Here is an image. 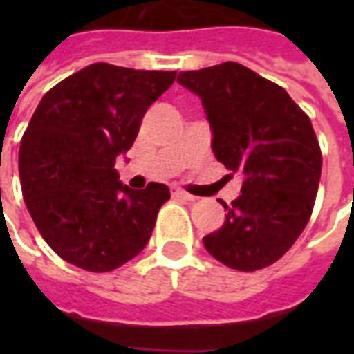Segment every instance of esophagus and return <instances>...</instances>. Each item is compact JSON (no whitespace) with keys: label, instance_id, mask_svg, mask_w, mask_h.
I'll use <instances>...</instances> for the list:
<instances>
[{"label":"esophagus","instance_id":"34e87169","mask_svg":"<svg viewBox=\"0 0 354 354\" xmlns=\"http://www.w3.org/2000/svg\"><path fill=\"white\" fill-rule=\"evenodd\" d=\"M172 194H174V196H176V198L189 200V202H191V200H194V196H193V194L185 193V191H183V189H174V191H172Z\"/></svg>","mask_w":354,"mask_h":354}]
</instances>
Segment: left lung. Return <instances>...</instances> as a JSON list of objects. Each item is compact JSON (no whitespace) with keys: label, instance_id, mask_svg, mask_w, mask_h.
I'll return each instance as SVG.
<instances>
[{"label":"left lung","instance_id":"8db88e82","mask_svg":"<svg viewBox=\"0 0 354 354\" xmlns=\"http://www.w3.org/2000/svg\"><path fill=\"white\" fill-rule=\"evenodd\" d=\"M178 82L200 97L216 160L242 176L241 194L221 200L226 218L202 239L205 250L241 272L274 264L313 215L322 152L310 119L281 86L236 62L180 71Z\"/></svg>","mask_w":354,"mask_h":354}]
</instances>
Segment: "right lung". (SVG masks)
Here are the masks:
<instances>
[{
  "instance_id": "1",
  "label": "right lung",
  "mask_w": 354,
  "mask_h": 354,
  "mask_svg": "<svg viewBox=\"0 0 354 354\" xmlns=\"http://www.w3.org/2000/svg\"><path fill=\"white\" fill-rule=\"evenodd\" d=\"M176 71L97 62L41 97L19 145V180L44 241L69 264L110 272L149 242L165 183L130 189L115 171Z\"/></svg>"
}]
</instances>
